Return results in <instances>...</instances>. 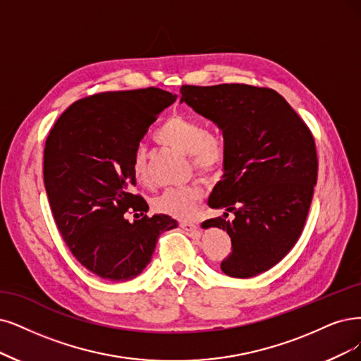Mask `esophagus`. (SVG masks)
<instances>
[{
    "instance_id": "obj_1",
    "label": "esophagus",
    "mask_w": 361,
    "mask_h": 361,
    "mask_svg": "<svg viewBox=\"0 0 361 361\" xmlns=\"http://www.w3.org/2000/svg\"><path fill=\"white\" fill-rule=\"evenodd\" d=\"M180 226H181V228H183L184 231L199 233V231H197L199 228H197V224H195V223H190V221H181V223H180Z\"/></svg>"
}]
</instances>
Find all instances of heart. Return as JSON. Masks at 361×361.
Segmentation results:
<instances>
[{
    "mask_svg": "<svg viewBox=\"0 0 361 361\" xmlns=\"http://www.w3.org/2000/svg\"><path fill=\"white\" fill-rule=\"evenodd\" d=\"M156 140L173 150L190 154L195 169L207 177L217 176L226 164V157H228L226 140L217 132H209L201 120L192 116H171L156 133ZM130 171L133 178L138 183L145 184L149 181L147 150L144 145H138L133 150ZM202 197L204 189L199 184L171 188L153 199V208L160 214L188 220L193 217L196 207L202 201Z\"/></svg>",
    "mask_w": 361,
    "mask_h": 361,
    "instance_id": "1",
    "label": "heart"
}]
</instances>
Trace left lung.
I'll list each match as a JSON object with an SVG mask.
<instances>
[{
	"mask_svg": "<svg viewBox=\"0 0 361 361\" xmlns=\"http://www.w3.org/2000/svg\"><path fill=\"white\" fill-rule=\"evenodd\" d=\"M180 92L181 102L221 129L228 145L208 205L235 219L202 223L231 236L232 252L220 268L233 278L266 272L295 247L308 217L318 172L312 133L274 89L184 85Z\"/></svg>",
	"mask_w": 361,
	"mask_h": 361,
	"instance_id": "obj_1",
	"label": "left lung"
}]
</instances>
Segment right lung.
I'll return each mask as SVG.
<instances>
[{
  "mask_svg": "<svg viewBox=\"0 0 361 361\" xmlns=\"http://www.w3.org/2000/svg\"><path fill=\"white\" fill-rule=\"evenodd\" d=\"M177 95L147 87L78 99L50 129L44 185L53 219L73 256L109 281H129L150 263L157 238L178 223L144 216L130 160L150 125ZM143 217L130 224L129 209Z\"/></svg>",
  "mask_w": 361,
  "mask_h": 361,
  "instance_id": "obj_1",
  "label": "right lung"
}]
</instances>
